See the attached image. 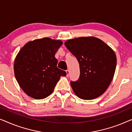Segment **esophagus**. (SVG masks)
<instances>
[{
    "label": "esophagus",
    "mask_w": 132,
    "mask_h": 132,
    "mask_svg": "<svg viewBox=\"0 0 132 132\" xmlns=\"http://www.w3.org/2000/svg\"><path fill=\"white\" fill-rule=\"evenodd\" d=\"M66 73H67V76H68V75H69V74H70V71L68 70H66Z\"/></svg>",
    "instance_id": "esophagus-1"
}]
</instances>
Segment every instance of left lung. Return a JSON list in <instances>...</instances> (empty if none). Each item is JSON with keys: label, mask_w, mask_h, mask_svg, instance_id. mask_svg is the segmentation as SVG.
<instances>
[{"label": "left lung", "mask_w": 132, "mask_h": 132, "mask_svg": "<svg viewBox=\"0 0 132 132\" xmlns=\"http://www.w3.org/2000/svg\"><path fill=\"white\" fill-rule=\"evenodd\" d=\"M79 64L78 80L70 82L74 93L83 100H92L102 95L112 80L117 65L113 50L94 37H79L65 42Z\"/></svg>", "instance_id": "8db88e82"}]
</instances>
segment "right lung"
I'll use <instances>...</instances> for the list:
<instances>
[{
    "mask_svg": "<svg viewBox=\"0 0 132 132\" xmlns=\"http://www.w3.org/2000/svg\"><path fill=\"white\" fill-rule=\"evenodd\" d=\"M62 41L43 38L27 43L18 53L14 70L20 88L35 99H43L53 91L66 72L57 67L56 52Z\"/></svg>",
    "mask_w": 132,
    "mask_h": 132,
    "instance_id": "1",
    "label": "right lung"
}]
</instances>
